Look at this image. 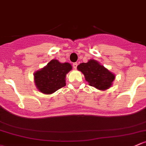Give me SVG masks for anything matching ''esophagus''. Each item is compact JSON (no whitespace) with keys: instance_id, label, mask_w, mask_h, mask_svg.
Wrapping results in <instances>:
<instances>
[{"instance_id":"obj_1","label":"esophagus","mask_w":146,"mask_h":146,"mask_svg":"<svg viewBox=\"0 0 146 146\" xmlns=\"http://www.w3.org/2000/svg\"><path fill=\"white\" fill-rule=\"evenodd\" d=\"M77 66H78V63H73V67L75 69L77 68Z\"/></svg>"}]
</instances>
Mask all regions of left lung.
Returning a JSON list of instances; mask_svg holds the SVG:
<instances>
[{
	"mask_svg": "<svg viewBox=\"0 0 146 146\" xmlns=\"http://www.w3.org/2000/svg\"><path fill=\"white\" fill-rule=\"evenodd\" d=\"M77 68L85 75L86 81L90 86L100 90L109 88L115 79L113 73L94 59L87 63H82L78 66Z\"/></svg>",
	"mask_w": 146,
	"mask_h": 146,
	"instance_id": "1",
	"label": "left lung"
}]
</instances>
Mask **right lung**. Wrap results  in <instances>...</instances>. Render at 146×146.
Masks as SVG:
<instances>
[{
    "label": "right lung",
    "instance_id": "1",
    "mask_svg": "<svg viewBox=\"0 0 146 146\" xmlns=\"http://www.w3.org/2000/svg\"><path fill=\"white\" fill-rule=\"evenodd\" d=\"M68 63L61 64L53 59L40 70L35 73V83L38 90L44 94H52L66 85V75L71 70Z\"/></svg>",
    "mask_w": 146,
    "mask_h": 146
}]
</instances>
